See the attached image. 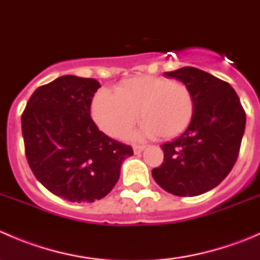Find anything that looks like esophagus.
I'll use <instances>...</instances> for the list:
<instances>
[{"label":"esophagus","instance_id":"1","mask_svg":"<svg viewBox=\"0 0 260 260\" xmlns=\"http://www.w3.org/2000/svg\"><path fill=\"white\" fill-rule=\"evenodd\" d=\"M145 148H146V146H143V145H135V146H133V151H135L136 154L141 153V152H142Z\"/></svg>","mask_w":260,"mask_h":260}]
</instances>
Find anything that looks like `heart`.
Returning a JSON list of instances; mask_svg holds the SVG:
<instances>
[{
	"instance_id": "1",
	"label": "heart",
	"mask_w": 260,
	"mask_h": 260,
	"mask_svg": "<svg viewBox=\"0 0 260 260\" xmlns=\"http://www.w3.org/2000/svg\"><path fill=\"white\" fill-rule=\"evenodd\" d=\"M195 101L190 88L181 81L159 77L124 80L113 96L98 93L91 102V117L98 127L114 138H122L137 120L141 135L164 140L181 135L190 125Z\"/></svg>"
}]
</instances>
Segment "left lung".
<instances>
[{"mask_svg":"<svg viewBox=\"0 0 260 260\" xmlns=\"http://www.w3.org/2000/svg\"><path fill=\"white\" fill-rule=\"evenodd\" d=\"M165 75L190 88L195 111L187 129L161 146L164 162L152 170V176L172 195H201L216 187L234 167L245 112L230 84L209 73L185 67Z\"/></svg>","mask_w":260,"mask_h":260,"instance_id":"1","label":"left lung"}]
</instances>
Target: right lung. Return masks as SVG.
<instances>
[{
    "label": "right lung",
    "instance_id": "add662e5",
    "mask_svg": "<svg viewBox=\"0 0 260 260\" xmlns=\"http://www.w3.org/2000/svg\"><path fill=\"white\" fill-rule=\"evenodd\" d=\"M101 84L64 75L41 85L21 117L25 153L35 177L59 198L93 203L108 195L132 147L104 135L90 117Z\"/></svg>",
    "mask_w": 260,
    "mask_h": 260
}]
</instances>
